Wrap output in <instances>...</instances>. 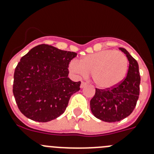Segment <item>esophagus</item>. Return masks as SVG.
Returning <instances> with one entry per match:
<instances>
[{
	"mask_svg": "<svg viewBox=\"0 0 154 154\" xmlns=\"http://www.w3.org/2000/svg\"><path fill=\"white\" fill-rule=\"evenodd\" d=\"M86 85H87V83H85V82H82L81 85H80V88H81V89H82V88L85 87Z\"/></svg>",
	"mask_w": 154,
	"mask_h": 154,
	"instance_id": "esophagus-1",
	"label": "esophagus"
}]
</instances>
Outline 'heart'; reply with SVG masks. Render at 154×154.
<instances>
[{
    "label": "heart",
    "mask_w": 154,
    "mask_h": 154,
    "mask_svg": "<svg viewBox=\"0 0 154 154\" xmlns=\"http://www.w3.org/2000/svg\"><path fill=\"white\" fill-rule=\"evenodd\" d=\"M128 59L123 52L102 50L69 62V68L77 75L86 77L92 73V80L99 88L111 89L124 79L128 71Z\"/></svg>",
    "instance_id": "b5f03b06"
}]
</instances>
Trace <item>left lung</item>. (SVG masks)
I'll return each instance as SVG.
<instances>
[{
    "label": "left lung",
    "instance_id": "obj_1",
    "mask_svg": "<svg viewBox=\"0 0 154 154\" xmlns=\"http://www.w3.org/2000/svg\"><path fill=\"white\" fill-rule=\"evenodd\" d=\"M119 49L126 55L129 61L126 77L112 89H96L90 101L92 114L107 123L119 122L129 116L135 108L140 95V76L138 63L125 48H119Z\"/></svg>",
    "mask_w": 154,
    "mask_h": 154
}]
</instances>
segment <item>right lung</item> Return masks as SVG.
<instances>
[{"label":"right lung","mask_w":154,"mask_h":154,"mask_svg":"<svg viewBox=\"0 0 154 154\" xmlns=\"http://www.w3.org/2000/svg\"><path fill=\"white\" fill-rule=\"evenodd\" d=\"M73 51L38 45L21 58L14 74L13 93L21 112L28 119L45 123L66 109L71 96L80 89V82L69 78Z\"/></svg>","instance_id":"right-lung-1"}]
</instances>
